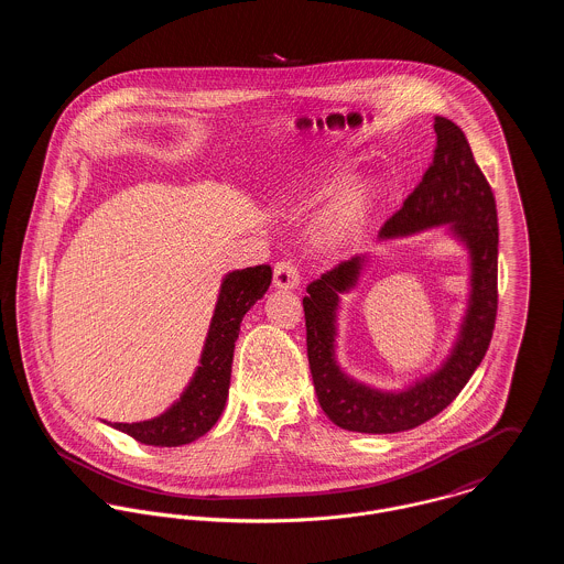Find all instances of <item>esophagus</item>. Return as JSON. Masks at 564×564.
<instances>
[{"instance_id": "obj_1", "label": "esophagus", "mask_w": 564, "mask_h": 564, "mask_svg": "<svg viewBox=\"0 0 564 564\" xmlns=\"http://www.w3.org/2000/svg\"><path fill=\"white\" fill-rule=\"evenodd\" d=\"M273 286L275 289H297L300 286V269L291 260H280L273 269Z\"/></svg>"}]
</instances>
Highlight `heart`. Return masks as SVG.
<instances>
[{
  "instance_id": "heart-1",
  "label": "heart",
  "mask_w": 564,
  "mask_h": 564,
  "mask_svg": "<svg viewBox=\"0 0 564 564\" xmlns=\"http://www.w3.org/2000/svg\"><path fill=\"white\" fill-rule=\"evenodd\" d=\"M351 175L349 162H336L323 169L317 184L313 186V195H325L343 186ZM369 217V191L365 186H347L343 188L334 202L323 210L313 226V237L322 247L338 249L356 241Z\"/></svg>"
}]
</instances>
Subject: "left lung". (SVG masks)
<instances>
[{"mask_svg":"<svg viewBox=\"0 0 564 564\" xmlns=\"http://www.w3.org/2000/svg\"><path fill=\"white\" fill-rule=\"evenodd\" d=\"M436 150L432 164L402 208L382 226L380 239L412 235L452 224L471 251V300L460 338L447 362L430 378L400 393H380L347 378L334 360L338 293L349 291L365 256L340 262L308 284L304 297L308 362L323 412L343 430L393 434L436 416L458 398L490 345L497 317V206L465 132L434 117Z\"/></svg>","mask_w":564,"mask_h":564,"instance_id":"obj_1","label":"left lung"}]
</instances>
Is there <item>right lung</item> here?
I'll use <instances>...</instances> for the list:
<instances>
[{"instance_id": "obj_1", "label": "right lung", "mask_w": 564, "mask_h": 564, "mask_svg": "<svg viewBox=\"0 0 564 564\" xmlns=\"http://www.w3.org/2000/svg\"><path fill=\"white\" fill-rule=\"evenodd\" d=\"M271 284V267L258 264L226 275L219 302L208 329L202 354V365L195 371L188 389L164 414L152 421L115 423L112 427L130 434L145 445L177 447L204 436L221 416L230 376L235 340L239 338L245 313L267 293Z\"/></svg>"}]
</instances>
